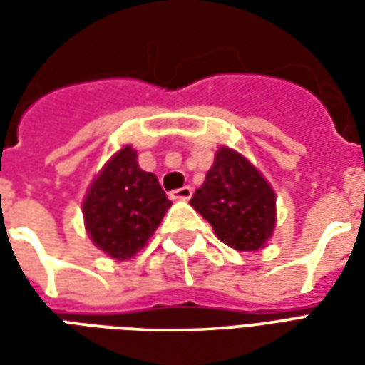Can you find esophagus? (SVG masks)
I'll return each mask as SVG.
<instances>
[{
	"label": "esophagus",
	"instance_id": "esophagus-1",
	"mask_svg": "<svg viewBox=\"0 0 365 365\" xmlns=\"http://www.w3.org/2000/svg\"><path fill=\"white\" fill-rule=\"evenodd\" d=\"M191 193H193V190H191L190 185H183V187H178V190L172 191L170 197L178 199V201H187L191 197Z\"/></svg>",
	"mask_w": 365,
	"mask_h": 365
}]
</instances>
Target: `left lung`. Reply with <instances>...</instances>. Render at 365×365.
Returning <instances> with one entry per match:
<instances>
[{
	"mask_svg": "<svg viewBox=\"0 0 365 365\" xmlns=\"http://www.w3.org/2000/svg\"><path fill=\"white\" fill-rule=\"evenodd\" d=\"M190 203L235 250H258L274 232V190L245 156L230 148L217 152Z\"/></svg>",
	"mask_w": 365,
	"mask_h": 365,
	"instance_id": "8db88e82",
	"label": "left lung"
}]
</instances>
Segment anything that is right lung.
<instances>
[{"label": "right lung", "mask_w": 365, "mask_h": 365, "mask_svg": "<svg viewBox=\"0 0 365 365\" xmlns=\"http://www.w3.org/2000/svg\"><path fill=\"white\" fill-rule=\"evenodd\" d=\"M170 205L158 178L140 170L136 150L125 146L91 183L83 201L86 229L99 250L127 260L148 242Z\"/></svg>", "instance_id": "right-lung-1"}]
</instances>
